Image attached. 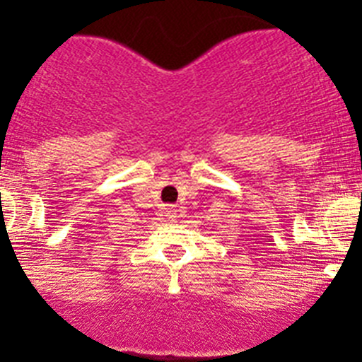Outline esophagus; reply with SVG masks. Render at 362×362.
Masks as SVG:
<instances>
[{"mask_svg":"<svg viewBox=\"0 0 362 362\" xmlns=\"http://www.w3.org/2000/svg\"><path fill=\"white\" fill-rule=\"evenodd\" d=\"M164 211H166V217L168 218H175V217H177V208H175L173 204H170V206L164 208Z\"/></svg>","mask_w":362,"mask_h":362,"instance_id":"esophagus-1","label":"esophagus"}]
</instances>
